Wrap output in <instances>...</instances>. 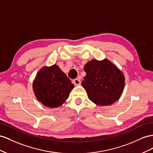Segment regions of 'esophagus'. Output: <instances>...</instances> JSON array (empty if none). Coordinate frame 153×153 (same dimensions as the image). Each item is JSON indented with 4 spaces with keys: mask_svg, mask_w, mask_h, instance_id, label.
Masks as SVG:
<instances>
[{
    "mask_svg": "<svg viewBox=\"0 0 153 153\" xmlns=\"http://www.w3.org/2000/svg\"><path fill=\"white\" fill-rule=\"evenodd\" d=\"M72 82L75 85H81V81H80L79 79H77V78H76V79H74L73 81H72Z\"/></svg>",
    "mask_w": 153,
    "mask_h": 153,
    "instance_id": "obj_1",
    "label": "esophagus"
}]
</instances>
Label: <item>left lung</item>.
<instances>
[{"instance_id": "left-lung-1", "label": "left lung", "mask_w": 153, "mask_h": 153, "mask_svg": "<svg viewBox=\"0 0 153 153\" xmlns=\"http://www.w3.org/2000/svg\"><path fill=\"white\" fill-rule=\"evenodd\" d=\"M86 73L82 86L90 101L99 106H108L120 97L125 84L123 74L108 59H93L84 67Z\"/></svg>"}]
</instances>
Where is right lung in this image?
<instances>
[{
  "mask_svg": "<svg viewBox=\"0 0 153 153\" xmlns=\"http://www.w3.org/2000/svg\"><path fill=\"white\" fill-rule=\"evenodd\" d=\"M73 88L71 79L56 65L41 69L33 82V90L38 100L50 108L62 105Z\"/></svg>",
  "mask_w": 153,
  "mask_h": 153,
  "instance_id": "obj_1",
  "label": "right lung"
}]
</instances>
